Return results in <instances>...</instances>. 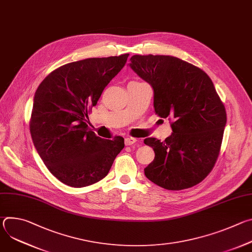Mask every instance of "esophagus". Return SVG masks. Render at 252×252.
Listing matches in <instances>:
<instances>
[{"instance_id": "1", "label": "esophagus", "mask_w": 252, "mask_h": 252, "mask_svg": "<svg viewBox=\"0 0 252 252\" xmlns=\"http://www.w3.org/2000/svg\"><path fill=\"white\" fill-rule=\"evenodd\" d=\"M135 142H136V138H134V137L128 136V137L125 138V145L126 146H131V145H133V143H135Z\"/></svg>"}]
</instances>
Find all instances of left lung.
I'll use <instances>...</instances> for the list:
<instances>
[{"instance_id": "obj_1", "label": "left lung", "mask_w": 252, "mask_h": 252, "mask_svg": "<svg viewBox=\"0 0 252 252\" xmlns=\"http://www.w3.org/2000/svg\"><path fill=\"white\" fill-rule=\"evenodd\" d=\"M128 65L153 88L156 113L172 119V132L164 141L145 139L156 155L146 176L168 190L199 184L218 159L226 125L212 81L199 67L171 56L134 55Z\"/></svg>"}]
</instances>
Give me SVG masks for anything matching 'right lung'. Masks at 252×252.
<instances>
[{
  "label": "right lung",
  "mask_w": 252,
  "mask_h": 252,
  "mask_svg": "<svg viewBox=\"0 0 252 252\" xmlns=\"http://www.w3.org/2000/svg\"><path fill=\"white\" fill-rule=\"evenodd\" d=\"M128 54L90 58L55 69L35 91L30 122L33 146L48 169L73 188L109 173L125 148L122 136L103 139L88 128V113L120 73Z\"/></svg>",
  "instance_id": "1"
}]
</instances>
